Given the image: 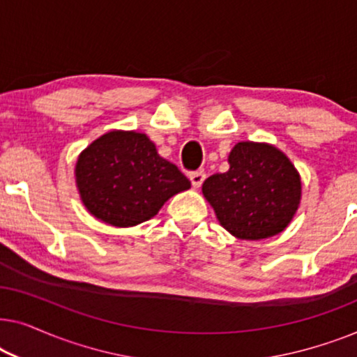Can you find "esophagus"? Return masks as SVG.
I'll return each instance as SVG.
<instances>
[{
    "label": "esophagus",
    "mask_w": 357,
    "mask_h": 357,
    "mask_svg": "<svg viewBox=\"0 0 357 357\" xmlns=\"http://www.w3.org/2000/svg\"><path fill=\"white\" fill-rule=\"evenodd\" d=\"M204 177H206V174H204V170H197V172L190 174V180H192L193 188H199V187H202Z\"/></svg>",
    "instance_id": "obj_1"
}]
</instances>
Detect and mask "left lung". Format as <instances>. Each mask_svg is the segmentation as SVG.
Instances as JSON below:
<instances>
[{
	"label": "left lung",
	"instance_id": "1",
	"mask_svg": "<svg viewBox=\"0 0 357 357\" xmlns=\"http://www.w3.org/2000/svg\"><path fill=\"white\" fill-rule=\"evenodd\" d=\"M203 195L238 238L258 241L284 231L301 203V177L275 146L243 141L229 154V170L203 183Z\"/></svg>",
	"mask_w": 357,
	"mask_h": 357
}]
</instances>
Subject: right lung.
<instances>
[{
    "instance_id": "add662e5",
    "label": "right lung",
    "mask_w": 357,
    "mask_h": 357,
    "mask_svg": "<svg viewBox=\"0 0 357 357\" xmlns=\"http://www.w3.org/2000/svg\"><path fill=\"white\" fill-rule=\"evenodd\" d=\"M76 183L87 211L116 227L148 221L192 185L148 136L135 131H110L87 146L77 159Z\"/></svg>"
}]
</instances>
